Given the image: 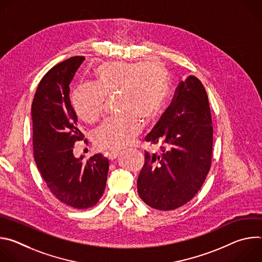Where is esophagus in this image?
I'll return each mask as SVG.
<instances>
[{
  "instance_id": "esophagus-1",
  "label": "esophagus",
  "mask_w": 262,
  "mask_h": 262,
  "mask_svg": "<svg viewBox=\"0 0 262 262\" xmlns=\"http://www.w3.org/2000/svg\"><path fill=\"white\" fill-rule=\"evenodd\" d=\"M119 156V150H113L110 152V160H115Z\"/></svg>"
}]
</instances>
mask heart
Listing matches in <instances>:
<instances>
[{
    "label": "heart",
    "instance_id": "b5f03b06",
    "mask_svg": "<svg viewBox=\"0 0 262 262\" xmlns=\"http://www.w3.org/2000/svg\"><path fill=\"white\" fill-rule=\"evenodd\" d=\"M94 78L95 87L73 91L72 105L82 120L94 123L102 115L104 97L118 94L115 106L122 115L106 120L94 134L100 149L117 150L139 135L140 119L151 120L160 113L167 96V72L154 63L114 61L95 67Z\"/></svg>",
    "mask_w": 262,
    "mask_h": 262
}]
</instances>
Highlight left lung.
I'll list each match as a JSON object with an SVG mask.
<instances>
[{
    "mask_svg": "<svg viewBox=\"0 0 262 262\" xmlns=\"http://www.w3.org/2000/svg\"><path fill=\"white\" fill-rule=\"evenodd\" d=\"M212 122L207 93L194 76L181 81L152 132L160 154L145 152L137 180L140 198L159 210L176 209L200 190L211 165Z\"/></svg>",
    "mask_w": 262,
    "mask_h": 262,
    "instance_id": "obj_1",
    "label": "left lung"
}]
</instances>
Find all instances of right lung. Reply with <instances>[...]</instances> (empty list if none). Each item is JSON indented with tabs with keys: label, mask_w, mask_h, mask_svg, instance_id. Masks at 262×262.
Wrapping results in <instances>:
<instances>
[{
	"label": "right lung",
	"mask_w": 262,
	"mask_h": 262,
	"mask_svg": "<svg viewBox=\"0 0 262 262\" xmlns=\"http://www.w3.org/2000/svg\"><path fill=\"white\" fill-rule=\"evenodd\" d=\"M71 57L48 71L37 87L31 108L34 160L52 194L73 208L94 206L103 195L108 160L101 154L83 162L73 145L84 139L69 98V84L83 63Z\"/></svg>",
	"instance_id": "add662e5"
}]
</instances>
